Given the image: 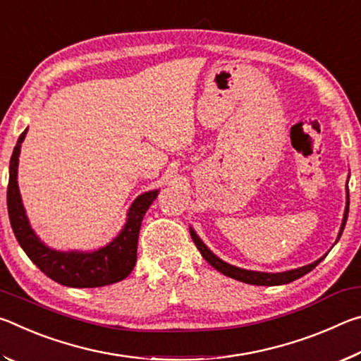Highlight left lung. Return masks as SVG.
<instances>
[{"mask_svg": "<svg viewBox=\"0 0 361 361\" xmlns=\"http://www.w3.org/2000/svg\"><path fill=\"white\" fill-rule=\"evenodd\" d=\"M349 192V191H347ZM347 215H349V194H347V207H345V212H344V218H342V224H341V231H339V235H338V240L342 234V231H344V226L347 221ZM191 237L195 243V247L200 252V255L204 256V259L209 262L210 266H213L219 271L224 276H228L231 279H235L239 280V282L243 283H250V285H262V286H274V285H285V283H290L293 280H298L299 277L305 276V274L312 271V269L319 264V262L325 258V256H322L320 259L314 261L312 264H307V266H302V267H298V269H291V271H285V272H277V274H271V272H258V271H247V269H240V267H235V266H231L228 262H224L223 259H219L216 255H213L209 248H207L205 243L199 239V235L195 234L194 229L191 228Z\"/></svg>", "mask_w": 361, "mask_h": 361, "instance_id": "1", "label": "left lung"}]
</instances>
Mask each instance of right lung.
Masks as SVG:
<instances>
[{
  "mask_svg": "<svg viewBox=\"0 0 361 361\" xmlns=\"http://www.w3.org/2000/svg\"><path fill=\"white\" fill-rule=\"evenodd\" d=\"M25 129L17 140L9 162V185H8V212L12 231L23 252L36 266L54 282L73 288H97L124 280L133 271L137 262V245L140 226L149 205L154 202L159 189L148 191L133 200L124 228L106 247L95 252H57L49 248L39 240L30 226L23 209L22 197L17 185V167Z\"/></svg>",
  "mask_w": 361,
  "mask_h": 361,
  "instance_id": "add662e5",
  "label": "right lung"
}]
</instances>
